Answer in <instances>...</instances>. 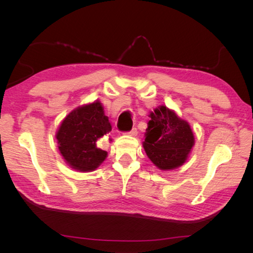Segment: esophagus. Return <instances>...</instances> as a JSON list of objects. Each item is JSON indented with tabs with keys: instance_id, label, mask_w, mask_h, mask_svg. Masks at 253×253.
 <instances>
[{
	"instance_id": "1",
	"label": "esophagus",
	"mask_w": 253,
	"mask_h": 253,
	"mask_svg": "<svg viewBox=\"0 0 253 253\" xmlns=\"http://www.w3.org/2000/svg\"><path fill=\"white\" fill-rule=\"evenodd\" d=\"M137 133H138L137 128H132V129H131L130 131H128V132H127V135H128V136H132V137H135V136H137Z\"/></svg>"
}]
</instances>
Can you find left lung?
I'll list each match as a JSON object with an SVG mask.
<instances>
[{
	"label": "left lung",
	"instance_id": "1",
	"mask_svg": "<svg viewBox=\"0 0 253 253\" xmlns=\"http://www.w3.org/2000/svg\"><path fill=\"white\" fill-rule=\"evenodd\" d=\"M149 117L142 143L148 158L162 170L179 168L195 146V135L189 123L165 105L155 107Z\"/></svg>",
	"mask_w": 253,
	"mask_h": 253
}]
</instances>
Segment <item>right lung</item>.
<instances>
[{"instance_id":"obj_1","label":"right lung","mask_w":253,"mask_h":253,"mask_svg":"<svg viewBox=\"0 0 253 253\" xmlns=\"http://www.w3.org/2000/svg\"><path fill=\"white\" fill-rule=\"evenodd\" d=\"M111 130L109 117L99 100L78 106L68 113L57 128L58 151L73 169L82 173L95 170L107 157L96 141Z\"/></svg>"}]
</instances>
